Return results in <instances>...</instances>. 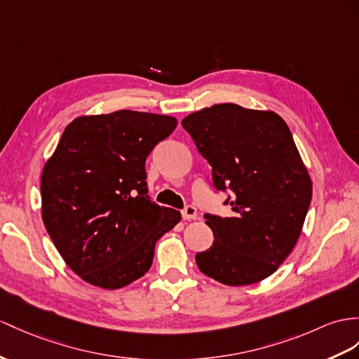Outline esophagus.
<instances>
[{
	"label": "esophagus",
	"instance_id": "1",
	"mask_svg": "<svg viewBox=\"0 0 359 359\" xmlns=\"http://www.w3.org/2000/svg\"><path fill=\"white\" fill-rule=\"evenodd\" d=\"M182 217H184L186 221H190V219H196V217H198L196 208H195L194 205H187L184 210H182Z\"/></svg>",
	"mask_w": 359,
	"mask_h": 359
}]
</instances>
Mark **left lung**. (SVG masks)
<instances>
[{"mask_svg":"<svg viewBox=\"0 0 359 359\" xmlns=\"http://www.w3.org/2000/svg\"><path fill=\"white\" fill-rule=\"evenodd\" d=\"M212 165L216 190L230 191L233 215L205 213L213 245L198 252L201 273L229 286L277 271L302 233L312 181L285 120L273 111L213 104L181 121Z\"/></svg>","mask_w":359,"mask_h":359,"instance_id":"8db88e82","label":"left lung"}]
</instances>
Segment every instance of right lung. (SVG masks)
Here are the masks:
<instances>
[{"instance_id": "1", "label": "right lung", "mask_w": 359, "mask_h": 359, "mask_svg": "<svg viewBox=\"0 0 359 359\" xmlns=\"http://www.w3.org/2000/svg\"><path fill=\"white\" fill-rule=\"evenodd\" d=\"M177 118L121 109L69 123L41 177L42 221L59 255L94 286L118 290L149 271L155 242L181 221L147 195L146 158Z\"/></svg>"}]
</instances>
